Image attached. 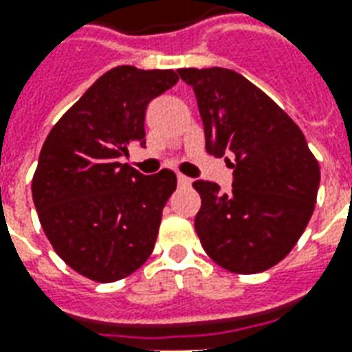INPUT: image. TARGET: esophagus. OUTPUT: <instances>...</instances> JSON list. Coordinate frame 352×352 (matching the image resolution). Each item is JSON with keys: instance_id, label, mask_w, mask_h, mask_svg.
Returning a JSON list of instances; mask_svg holds the SVG:
<instances>
[{"instance_id": "1", "label": "esophagus", "mask_w": 352, "mask_h": 352, "mask_svg": "<svg viewBox=\"0 0 352 352\" xmlns=\"http://www.w3.org/2000/svg\"><path fill=\"white\" fill-rule=\"evenodd\" d=\"M177 183H179V186H190L192 179H188L186 175H181V173H179V175H177Z\"/></svg>"}]
</instances>
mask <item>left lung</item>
<instances>
[{"mask_svg":"<svg viewBox=\"0 0 352 352\" xmlns=\"http://www.w3.org/2000/svg\"><path fill=\"white\" fill-rule=\"evenodd\" d=\"M177 73L194 88L207 153L234 158L228 194L217 183L194 181L201 247L228 272H265L292 251L309 222L318 162L294 120L243 75L224 67Z\"/></svg>","mask_w":352,"mask_h":352,"instance_id":"1","label":"left lung"}]
</instances>
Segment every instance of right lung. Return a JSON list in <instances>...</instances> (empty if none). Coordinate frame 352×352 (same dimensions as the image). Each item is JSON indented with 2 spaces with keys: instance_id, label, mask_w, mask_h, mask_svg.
Listing matches in <instances>:
<instances>
[{
  "instance_id": "1",
  "label": "right lung",
  "mask_w": 352,
  "mask_h": 352,
  "mask_svg": "<svg viewBox=\"0 0 352 352\" xmlns=\"http://www.w3.org/2000/svg\"><path fill=\"white\" fill-rule=\"evenodd\" d=\"M177 80L173 69L113 67L43 143L32 181L39 222L58 256L88 279H124L153 252L177 177L141 175L120 158L145 146L146 105Z\"/></svg>"
}]
</instances>
